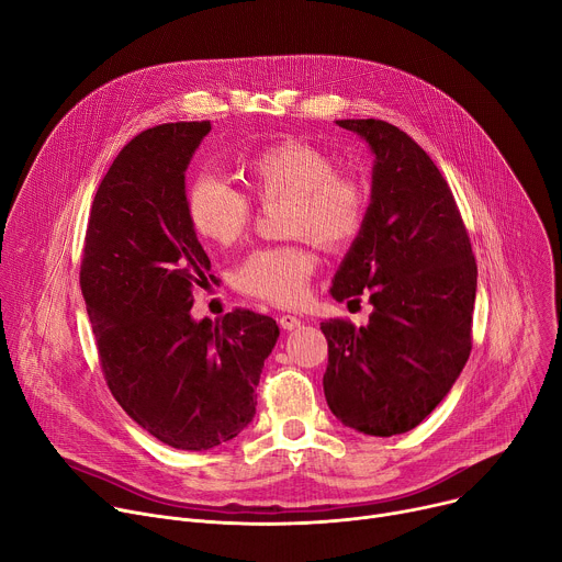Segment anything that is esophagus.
<instances>
[{
	"instance_id": "obj_1",
	"label": "esophagus",
	"mask_w": 562,
	"mask_h": 562,
	"mask_svg": "<svg viewBox=\"0 0 562 562\" xmlns=\"http://www.w3.org/2000/svg\"><path fill=\"white\" fill-rule=\"evenodd\" d=\"M278 323H280V327L282 329H295V327H301V318L297 316H293V314H280V318H278Z\"/></svg>"
}]
</instances>
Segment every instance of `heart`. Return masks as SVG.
Segmentation results:
<instances>
[{"label":"heart","mask_w":562,"mask_h":562,"mask_svg":"<svg viewBox=\"0 0 562 562\" xmlns=\"http://www.w3.org/2000/svg\"><path fill=\"white\" fill-rule=\"evenodd\" d=\"M239 173L259 203L286 201L284 233L301 239L252 250L239 261L233 284L271 305H295L318 265L306 237L329 252L350 248L368 218V184L350 171L336 169L318 146L297 139L276 142L241 158ZM184 212L199 237L231 246L250 226L252 201L226 178L201 171L187 182Z\"/></svg>","instance_id":"heart-1"}]
</instances>
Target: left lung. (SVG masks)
I'll return each instance as SVG.
<instances>
[{"label":"left lung","instance_id":"left-lung-1","mask_svg":"<svg viewBox=\"0 0 562 562\" xmlns=\"http://www.w3.org/2000/svg\"><path fill=\"white\" fill-rule=\"evenodd\" d=\"M375 154L363 233L331 282L334 301L372 305L370 323H321L331 414L368 436L418 427L472 350L476 261L450 184L397 126L339 120Z\"/></svg>","mask_w":562,"mask_h":562}]
</instances>
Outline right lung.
I'll use <instances>...</instances> for the list:
<instances>
[{"label":"right lung","mask_w":562,"mask_h":562,"mask_svg":"<svg viewBox=\"0 0 562 562\" xmlns=\"http://www.w3.org/2000/svg\"><path fill=\"white\" fill-rule=\"evenodd\" d=\"M210 128L176 122L135 135L94 194L81 257L110 393L142 429L192 452L248 427L280 336L271 316L241 307L216 323L190 316L210 259L187 221L184 169Z\"/></svg>","instance_id":"1"}]
</instances>
